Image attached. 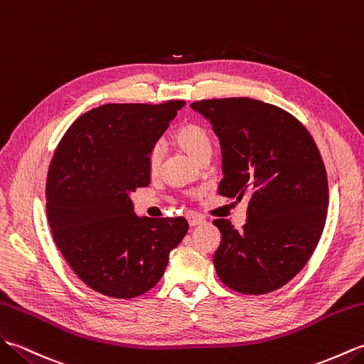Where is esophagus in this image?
Returning a JSON list of instances; mask_svg holds the SVG:
<instances>
[{
	"instance_id": "obj_1",
	"label": "esophagus",
	"mask_w": 364,
	"mask_h": 364,
	"mask_svg": "<svg viewBox=\"0 0 364 364\" xmlns=\"http://www.w3.org/2000/svg\"><path fill=\"white\" fill-rule=\"evenodd\" d=\"M187 220H188L190 228H196V225H200V224L205 223L204 218L200 216V215H196V213H190V215L187 216Z\"/></svg>"
}]
</instances>
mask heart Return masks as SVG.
<instances>
[{"instance_id": "b5f03b06", "label": "heart", "mask_w": 364, "mask_h": 364, "mask_svg": "<svg viewBox=\"0 0 364 364\" xmlns=\"http://www.w3.org/2000/svg\"><path fill=\"white\" fill-rule=\"evenodd\" d=\"M174 141L179 148H182L188 156L195 160L200 161L204 157L212 156V140L210 135L203 126L196 123L183 124L181 129H177L174 134ZM161 161V146L156 144L154 148L149 151L148 156V166L149 171H157V168Z\"/></svg>"}]
</instances>
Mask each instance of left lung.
I'll use <instances>...</instances> for the list:
<instances>
[{"mask_svg": "<svg viewBox=\"0 0 364 364\" xmlns=\"http://www.w3.org/2000/svg\"><path fill=\"white\" fill-rule=\"evenodd\" d=\"M191 109L220 139L218 193L247 200L241 230L213 221L221 232L213 255L218 277L238 293H271L304 268L324 230L328 185L316 143L294 117L268 102L205 100Z\"/></svg>", "mask_w": 364, "mask_h": 364, "instance_id": "obj_1", "label": "left lung"}]
</instances>
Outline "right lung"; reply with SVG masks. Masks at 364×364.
<instances>
[{
	"label": "right lung",
	"instance_id": "right-lung-1",
	"mask_svg": "<svg viewBox=\"0 0 364 364\" xmlns=\"http://www.w3.org/2000/svg\"><path fill=\"white\" fill-rule=\"evenodd\" d=\"M183 106L104 104L79 117L54 152L46 181L53 238L76 276L104 296L149 291L188 230L182 216L135 215L131 199L149 185V151Z\"/></svg>",
	"mask_w": 364,
	"mask_h": 364
}]
</instances>
